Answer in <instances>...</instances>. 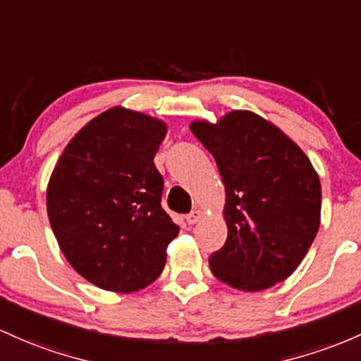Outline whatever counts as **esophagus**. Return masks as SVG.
I'll use <instances>...</instances> for the list:
<instances>
[{
  "mask_svg": "<svg viewBox=\"0 0 361 361\" xmlns=\"http://www.w3.org/2000/svg\"><path fill=\"white\" fill-rule=\"evenodd\" d=\"M202 217H204V212L197 209V211H192V212L188 214V216H187V223L188 224H197L202 219Z\"/></svg>",
  "mask_w": 361,
  "mask_h": 361,
  "instance_id": "obj_1",
  "label": "esophagus"
}]
</instances>
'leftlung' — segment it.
<instances>
[{
    "label": "left lung",
    "mask_w": 361,
    "mask_h": 361,
    "mask_svg": "<svg viewBox=\"0 0 361 361\" xmlns=\"http://www.w3.org/2000/svg\"><path fill=\"white\" fill-rule=\"evenodd\" d=\"M190 130L216 159L226 188L228 238L209 259L212 274L241 291H260L302 264L320 226L319 174L277 126L252 111Z\"/></svg>",
    "instance_id": "obj_1"
}]
</instances>
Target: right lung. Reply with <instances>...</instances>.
I'll list each match as a JSON object with an SVG mask.
<instances>
[{
	"label": "right lung",
	"mask_w": 361,
	"mask_h": 361,
	"mask_svg": "<svg viewBox=\"0 0 361 361\" xmlns=\"http://www.w3.org/2000/svg\"><path fill=\"white\" fill-rule=\"evenodd\" d=\"M166 125L113 108L70 140L47 185V216L63 255L97 288L132 293L149 286L166 264L180 228L161 205L154 156Z\"/></svg>",
	"instance_id": "1"
}]
</instances>
